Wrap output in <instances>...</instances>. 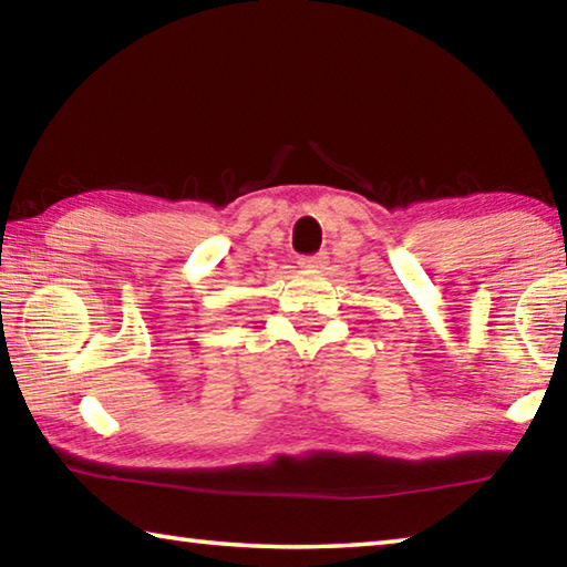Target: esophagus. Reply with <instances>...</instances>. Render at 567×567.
Listing matches in <instances>:
<instances>
[{"mask_svg":"<svg viewBox=\"0 0 567 567\" xmlns=\"http://www.w3.org/2000/svg\"><path fill=\"white\" fill-rule=\"evenodd\" d=\"M324 262H328V255H324V252L300 257V267H307V270H318V267H322Z\"/></svg>","mask_w":567,"mask_h":567,"instance_id":"obj_1","label":"esophagus"}]
</instances>
